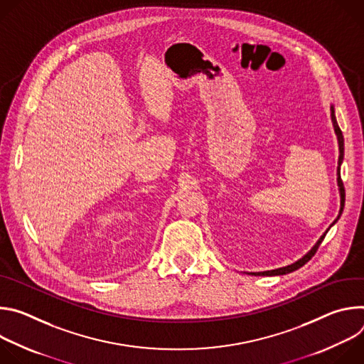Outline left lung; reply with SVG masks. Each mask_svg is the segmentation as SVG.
Here are the masks:
<instances>
[{"mask_svg":"<svg viewBox=\"0 0 364 364\" xmlns=\"http://www.w3.org/2000/svg\"><path fill=\"white\" fill-rule=\"evenodd\" d=\"M331 119H333V125H334V131L337 134V138H338V148H340V157H338V168H337V173H338V186H340V194H341V210H340V215L343 212V204H344V197H346V191H344V186H343V180H341V176H340V166L343 163V157H344V138H343V132L337 124V119H336V114H334V107H331ZM340 218V216H338ZM326 237V233L320 237V240L316 243V246L311 249L302 259H299L298 262L289 265V267H285V268H279V269H274V271H267V272H255L253 275H284V274H289L298 268H301L302 265H305L311 257H313L316 255V252L318 250L321 242L324 240Z\"/></svg>","mask_w":364,"mask_h":364,"instance_id":"1","label":"left lung"}]
</instances>
